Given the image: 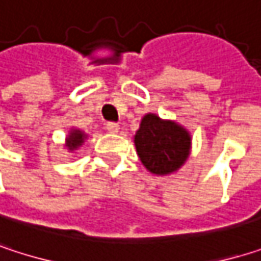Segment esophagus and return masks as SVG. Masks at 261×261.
<instances>
[{
  "label": "esophagus",
  "instance_id": "esophagus-1",
  "mask_svg": "<svg viewBox=\"0 0 261 261\" xmlns=\"http://www.w3.org/2000/svg\"><path fill=\"white\" fill-rule=\"evenodd\" d=\"M106 128H107L109 133H113V134H115V133L119 131V124H116V122H109Z\"/></svg>",
  "mask_w": 261,
  "mask_h": 261
}]
</instances>
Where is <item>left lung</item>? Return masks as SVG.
Instances as JSON below:
<instances>
[{"instance_id": "1", "label": "left lung", "mask_w": 261, "mask_h": 261, "mask_svg": "<svg viewBox=\"0 0 261 261\" xmlns=\"http://www.w3.org/2000/svg\"><path fill=\"white\" fill-rule=\"evenodd\" d=\"M190 134L174 121H163L154 113L142 118L134 145L143 166L155 175L178 171L190 154Z\"/></svg>"}]
</instances>
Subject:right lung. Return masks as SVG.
Instances as JSON below:
<instances>
[{
	"label": "right lung",
	"mask_w": 261,
	"mask_h": 261,
	"mask_svg": "<svg viewBox=\"0 0 261 261\" xmlns=\"http://www.w3.org/2000/svg\"><path fill=\"white\" fill-rule=\"evenodd\" d=\"M86 137H87V136H86L83 131L71 130L68 139H66V146H68V149H69V151H75L79 146L83 145V142H84Z\"/></svg>",
	"instance_id": "right-lung-1"
}]
</instances>
